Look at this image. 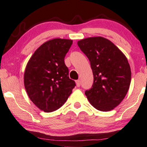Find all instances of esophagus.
<instances>
[{"mask_svg": "<svg viewBox=\"0 0 147 147\" xmlns=\"http://www.w3.org/2000/svg\"><path fill=\"white\" fill-rule=\"evenodd\" d=\"M76 86L78 87H79L80 86V81L79 80L76 81Z\"/></svg>", "mask_w": 147, "mask_h": 147, "instance_id": "esophagus-1", "label": "esophagus"}]
</instances>
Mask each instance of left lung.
<instances>
[{"instance_id": "1", "label": "left lung", "mask_w": 147, "mask_h": 147, "mask_svg": "<svg viewBox=\"0 0 147 147\" xmlns=\"http://www.w3.org/2000/svg\"><path fill=\"white\" fill-rule=\"evenodd\" d=\"M81 51L90 61L94 84L85 91L94 107L109 111L127 95L131 79L130 65L125 55L109 40L101 36L78 41Z\"/></svg>"}]
</instances>
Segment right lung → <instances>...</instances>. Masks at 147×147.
I'll return each mask as SVG.
<instances>
[{"instance_id":"add662e5","label":"right lung","mask_w":147,"mask_h":147,"mask_svg":"<svg viewBox=\"0 0 147 147\" xmlns=\"http://www.w3.org/2000/svg\"><path fill=\"white\" fill-rule=\"evenodd\" d=\"M72 43L69 39L49 40L36 50L26 66L24 84L27 95L47 113L61 107L76 86L64 61Z\"/></svg>"}]
</instances>
